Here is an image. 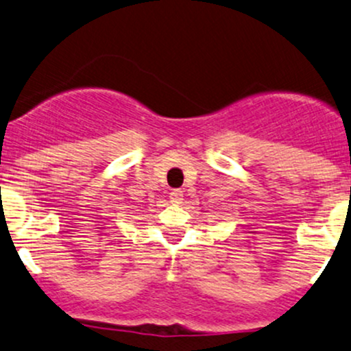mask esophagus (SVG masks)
Here are the masks:
<instances>
[{
    "instance_id": "esophagus-1",
    "label": "esophagus",
    "mask_w": 351,
    "mask_h": 351,
    "mask_svg": "<svg viewBox=\"0 0 351 351\" xmlns=\"http://www.w3.org/2000/svg\"><path fill=\"white\" fill-rule=\"evenodd\" d=\"M169 198H171L173 203H182L183 202V191L182 190H173L169 193Z\"/></svg>"
}]
</instances>
